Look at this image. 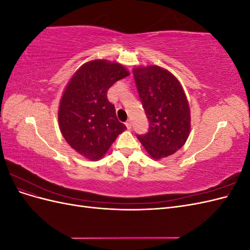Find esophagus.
<instances>
[{
  "mask_svg": "<svg viewBox=\"0 0 250 250\" xmlns=\"http://www.w3.org/2000/svg\"><path fill=\"white\" fill-rule=\"evenodd\" d=\"M125 125H126V127L128 128V129H130V128H131V126H132V123H131V121H130V120H128V121H126V123H125Z\"/></svg>",
  "mask_w": 250,
  "mask_h": 250,
  "instance_id": "obj_1",
  "label": "esophagus"
}]
</instances>
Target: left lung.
I'll use <instances>...</instances> for the list:
<instances>
[{
    "label": "left lung",
    "mask_w": 250,
    "mask_h": 250,
    "mask_svg": "<svg viewBox=\"0 0 250 250\" xmlns=\"http://www.w3.org/2000/svg\"><path fill=\"white\" fill-rule=\"evenodd\" d=\"M133 76L149 120V131L138 139L154 160L172 155L185 145L191 130L185 90L172 73L158 65L134 67Z\"/></svg>",
    "instance_id": "left-lung-1"
}]
</instances>
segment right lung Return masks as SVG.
Listing matches in <instances>:
<instances>
[{"instance_id":"obj_1","label":"right lung","mask_w":250,"mask_h":250,"mask_svg":"<svg viewBox=\"0 0 250 250\" xmlns=\"http://www.w3.org/2000/svg\"><path fill=\"white\" fill-rule=\"evenodd\" d=\"M129 75L118 62L96 59L81 65L65 86L58 123L69 145L90 161L102 158L126 126L107 100V90Z\"/></svg>"}]
</instances>
